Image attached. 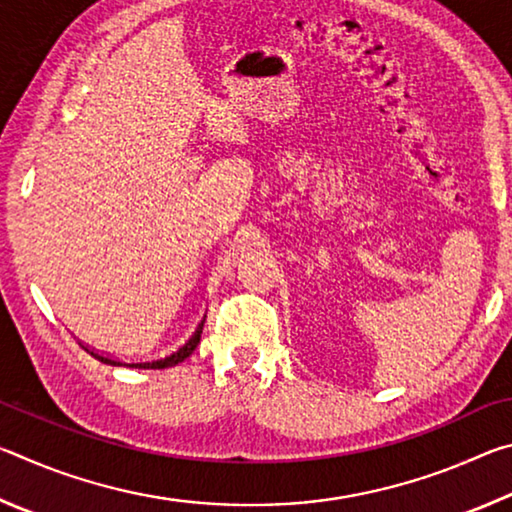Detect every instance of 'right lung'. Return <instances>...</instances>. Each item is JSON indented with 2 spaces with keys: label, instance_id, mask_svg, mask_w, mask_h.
Masks as SVG:
<instances>
[{
  "label": "right lung",
  "instance_id": "right-lung-1",
  "mask_svg": "<svg viewBox=\"0 0 512 512\" xmlns=\"http://www.w3.org/2000/svg\"><path fill=\"white\" fill-rule=\"evenodd\" d=\"M201 332H203V320H201V325L196 327V332L192 334V339H189L185 345H180V348L176 350V352H171V354H167V357H160V359H153V361H140V363H131L133 368H153V370H160V368H171V366H178L180 361H185L189 354H192L194 350H196V345H198V341H201ZM90 354H94V352H90ZM94 357L97 359H101L103 363H108L110 359H106V357H101V354H94ZM110 363H117V361H110Z\"/></svg>",
  "mask_w": 512,
  "mask_h": 512
}]
</instances>
